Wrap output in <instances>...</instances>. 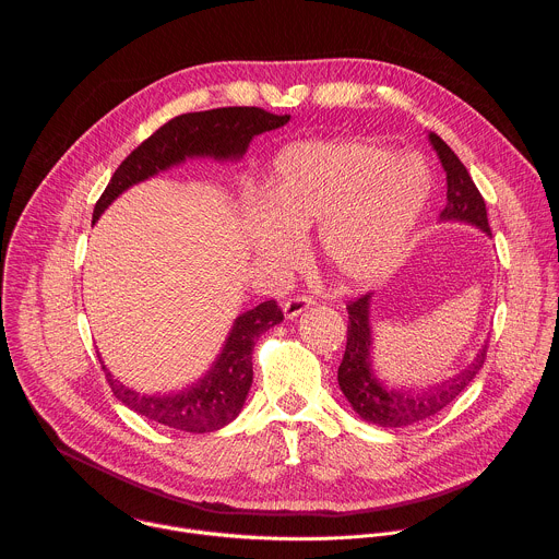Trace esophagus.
<instances>
[{
  "label": "esophagus",
  "instance_id": "34e87169",
  "mask_svg": "<svg viewBox=\"0 0 559 559\" xmlns=\"http://www.w3.org/2000/svg\"><path fill=\"white\" fill-rule=\"evenodd\" d=\"M311 302H313V300H311V296L298 294V296H294V298H289V300L285 302L283 311H285V316H287V318H294V316L302 313L305 309H309V305H311Z\"/></svg>",
  "mask_w": 559,
  "mask_h": 559
}]
</instances>
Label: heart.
Masks as SVG:
<instances>
[{"mask_svg":"<svg viewBox=\"0 0 559 559\" xmlns=\"http://www.w3.org/2000/svg\"><path fill=\"white\" fill-rule=\"evenodd\" d=\"M429 197L420 158L365 141H302L274 158L265 203L248 207L250 241L272 265H292L318 227L328 267L362 283L401 261Z\"/></svg>","mask_w":559,"mask_h":559,"instance_id":"1","label":"heart"}]
</instances>
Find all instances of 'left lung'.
I'll use <instances>...</instances> for the list:
<instances>
[{"mask_svg": "<svg viewBox=\"0 0 559 559\" xmlns=\"http://www.w3.org/2000/svg\"><path fill=\"white\" fill-rule=\"evenodd\" d=\"M442 168L447 173V205L440 214L444 221H466L485 231H491L487 218V205L475 188L471 175L464 164L455 156V152L438 136L429 134ZM369 294H362L347 305L349 325H347V347L343 362L338 367V384L352 403L354 412L378 427H407L420 423L429 416H436L440 409L451 405L455 397L464 391V386L483 369L487 358V347L480 349L473 362L462 369L457 376L431 386L427 391H389L384 389L369 369Z\"/></svg>", "mask_w": 559, "mask_h": 559, "instance_id": "obj_1", "label": "left lung"}]
</instances>
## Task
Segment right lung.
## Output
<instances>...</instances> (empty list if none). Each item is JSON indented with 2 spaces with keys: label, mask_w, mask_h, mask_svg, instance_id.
I'll return each instance as SVG.
<instances>
[{
  "label": "right lung",
  "mask_w": 559,
  "mask_h": 559,
  "mask_svg": "<svg viewBox=\"0 0 559 559\" xmlns=\"http://www.w3.org/2000/svg\"><path fill=\"white\" fill-rule=\"evenodd\" d=\"M287 121L289 115H272L254 106L214 108L170 119L123 158L95 205L93 223L130 186L186 162L188 156H243L252 136L281 128ZM281 321L283 309L276 300H265L238 316L212 371L192 389L175 395L136 393L115 380L104 362L102 369L112 393L139 416L186 433H210L231 423L241 412L252 386L254 343Z\"/></svg>",
  "instance_id": "1"
}]
</instances>
